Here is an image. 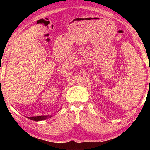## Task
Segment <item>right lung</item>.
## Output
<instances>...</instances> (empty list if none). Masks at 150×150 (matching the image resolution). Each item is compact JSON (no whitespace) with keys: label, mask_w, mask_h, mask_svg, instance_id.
I'll return each instance as SVG.
<instances>
[{"label":"right lung","mask_w":150,"mask_h":150,"mask_svg":"<svg viewBox=\"0 0 150 150\" xmlns=\"http://www.w3.org/2000/svg\"><path fill=\"white\" fill-rule=\"evenodd\" d=\"M52 117V115H47V116H32V117H28L30 120L34 121H41L47 119L48 118Z\"/></svg>","instance_id":"add662e5"}]
</instances>
